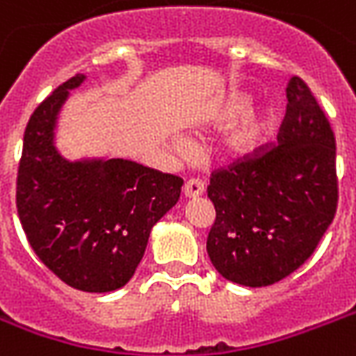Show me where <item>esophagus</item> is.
Returning a JSON list of instances; mask_svg holds the SVG:
<instances>
[{
  "instance_id": "obj_1",
  "label": "esophagus",
  "mask_w": 356,
  "mask_h": 356,
  "mask_svg": "<svg viewBox=\"0 0 356 356\" xmlns=\"http://www.w3.org/2000/svg\"><path fill=\"white\" fill-rule=\"evenodd\" d=\"M203 183L202 181H197V179H190V181H186V184H184V197H188V200H196V197L203 196Z\"/></svg>"
}]
</instances>
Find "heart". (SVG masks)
<instances>
[{"label":"heart","mask_w":356,"mask_h":356,"mask_svg":"<svg viewBox=\"0 0 356 356\" xmlns=\"http://www.w3.org/2000/svg\"><path fill=\"white\" fill-rule=\"evenodd\" d=\"M254 95L243 88H232L209 113L207 123L224 129L214 145V156L226 166L243 164L263 151L276 132L280 113L273 104H256ZM184 143H179L183 147Z\"/></svg>","instance_id":"heart-1"}]
</instances>
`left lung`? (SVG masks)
<instances>
[{"instance_id": "obj_1", "label": "left lung", "mask_w": 356, "mask_h": 356, "mask_svg": "<svg viewBox=\"0 0 356 356\" xmlns=\"http://www.w3.org/2000/svg\"><path fill=\"white\" fill-rule=\"evenodd\" d=\"M278 147L216 173L207 188L214 224L207 254L226 280L265 287L297 270L332 224L336 140L305 81H287Z\"/></svg>"}]
</instances>
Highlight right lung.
Instances as JSON below:
<instances>
[{
	"instance_id": "right-lung-1",
	"label": "right lung",
	"mask_w": 356,
	"mask_h": 356,
	"mask_svg": "<svg viewBox=\"0 0 356 356\" xmlns=\"http://www.w3.org/2000/svg\"><path fill=\"white\" fill-rule=\"evenodd\" d=\"M86 80H67L29 118L16 209L31 248L54 275L80 291L108 293L134 276L151 229L179 202L183 179L134 160H72L59 151V115Z\"/></svg>"
}]
</instances>
